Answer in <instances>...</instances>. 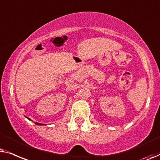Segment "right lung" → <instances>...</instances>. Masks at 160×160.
<instances>
[{
  "instance_id": "add662e5",
  "label": "right lung",
  "mask_w": 160,
  "mask_h": 160,
  "mask_svg": "<svg viewBox=\"0 0 160 160\" xmlns=\"http://www.w3.org/2000/svg\"><path fill=\"white\" fill-rule=\"evenodd\" d=\"M28 119H29V120H31V119H30V118H28ZM35 123H36V124H37V125H44L43 123H37V122H36Z\"/></svg>"
}]
</instances>
